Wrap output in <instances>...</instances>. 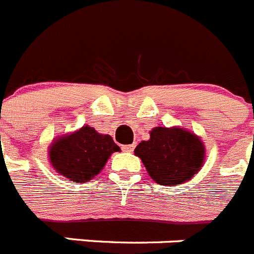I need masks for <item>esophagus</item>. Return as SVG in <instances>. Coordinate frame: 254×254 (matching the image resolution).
Here are the masks:
<instances>
[{
  "label": "esophagus",
  "mask_w": 254,
  "mask_h": 254,
  "mask_svg": "<svg viewBox=\"0 0 254 254\" xmlns=\"http://www.w3.org/2000/svg\"><path fill=\"white\" fill-rule=\"evenodd\" d=\"M134 148H135V144H134V143L133 144H125L121 147V149L124 152H133Z\"/></svg>",
  "instance_id": "34e87169"
}]
</instances>
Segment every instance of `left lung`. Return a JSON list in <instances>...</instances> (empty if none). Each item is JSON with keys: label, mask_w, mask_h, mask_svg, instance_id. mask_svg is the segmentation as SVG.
I'll return each mask as SVG.
<instances>
[{"label": "left lung", "mask_w": 254, "mask_h": 254, "mask_svg": "<svg viewBox=\"0 0 254 254\" xmlns=\"http://www.w3.org/2000/svg\"><path fill=\"white\" fill-rule=\"evenodd\" d=\"M134 153L140 157L152 179L167 187L190 180L204 160L202 140L179 127H154L151 139L139 143Z\"/></svg>", "instance_id": "left-lung-1"}]
</instances>
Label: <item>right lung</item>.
<instances>
[{"label": "right lung", "instance_id": "right-lung-1", "mask_svg": "<svg viewBox=\"0 0 254 254\" xmlns=\"http://www.w3.org/2000/svg\"><path fill=\"white\" fill-rule=\"evenodd\" d=\"M116 151L120 148L111 136L97 133L93 127H83L57 139L51 147L50 158L57 173L71 182H88L100 173Z\"/></svg>", "mask_w": 254, "mask_h": 254}]
</instances>
